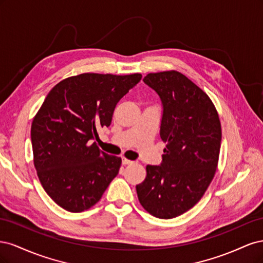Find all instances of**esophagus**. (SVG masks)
Returning <instances> with one entry per match:
<instances>
[{
  "label": "esophagus",
  "instance_id": "esophagus-1",
  "mask_svg": "<svg viewBox=\"0 0 263 263\" xmlns=\"http://www.w3.org/2000/svg\"><path fill=\"white\" fill-rule=\"evenodd\" d=\"M133 163H134V161L128 160V159H126V158H123V164H124V165H127V164H133Z\"/></svg>",
  "mask_w": 263,
  "mask_h": 263
}]
</instances>
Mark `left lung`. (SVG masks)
<instances>
[{"label": "left lung", "instance_id": "obj_1", "mask_svg": "<svg viewBox=\"0 0 263 263\" xmlns=\"http://www.w3.org/2000/svg\"><path fill=\"white\" fill-rule=\"evenodd\" d=\"M144 82L161 99L160 137L166 146L160 165H147L136 185L138 200L155 217L170 219L201 200L217 169L221 127L212 100L176 70L148 73Z\"/></svg>", "mask_w": 263, "mask_h": 263}]
</instances>
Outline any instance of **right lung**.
I'll return each mask as SVG.
<instances>
[{"label":"right lung","mask_w":263,"mask_h":263,"mask_svg":"<svg viewBox=\"0 0 263 263\" xmlns=\"http://www.w3.org/2000/svg\"><path fill=\"white\" fill-rule=\"evenodd\" d=\"M140 73H82L55 84L31 123L34 165L46 193L60 208L80 213L97 204L117 176L122 159L101 151L98 129Z\"/></svg>","instance_id":"1"}]
</instances>
